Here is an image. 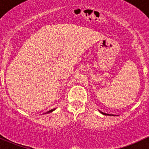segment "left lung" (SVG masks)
I'll use <instances>...</instances> for the list:
<instances>
[{"instance_id": "1", "label": "left lung", "mask_w": 149, "mask_h": 149, "mask_svg": "<svg viewBox=\"0 0 149 149\" xmlns=\"http://www.w3.org/2000/svg\"><path fill=\"white\" fill-rule=\"evenodd\" d=\"M102 113L103 115H109V114H105V113H104V112H102Z\"/></svg>"}]
</instances>
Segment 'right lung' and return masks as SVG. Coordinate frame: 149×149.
<instances>
[{"instance_id": "right-lung-1", "label": "right lung", "mask_w": 149, "mask_h": 149, "mask_svg": "<svg viewBox=\"0 0 149 149\" xmlns=\"http://www.w3.org/2000/svg\"><path fill=\"white\" fill-rule=\"evenodd\" d=\"M53 110H55V109H51V110L48 111V112H47V113H49V112H52V111H53Z\"/></svg>"}]
</instances>
